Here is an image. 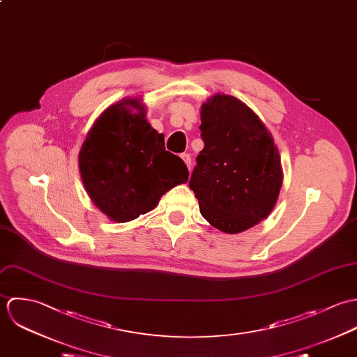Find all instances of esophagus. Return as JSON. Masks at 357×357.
Wrapping results in <instances>:
<instances>
[{"label":"esophagus","instance_id":"esophagus-1","mask_svg":"<svg viewBox=\"0 0 357 357\" xmlns=\"http://www.w3.org/2000/svg\"><path fill=\"white\" fill-rule=\"evenodd\" d=\"M181 157H182V160L185 161V164L188 165V168H189V171H190V169H192V157H190L189 154H186V153H183Z\"/></svg>","mask_w":357,"mask_h":357}]
</instances>
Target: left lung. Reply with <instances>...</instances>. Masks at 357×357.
<instances>
[{
	"label": "left lung",
	"instance_id": "1",
	"mask_svg": "<svg viewBox=\"0 0 357 357\" xmlns=\"http://www.w3.org/2000/svg\"><path fill=\"white\" fill-rule=\"evenodd\" d=\"M204 149L189 181L202 215L234 234L272 213L283 172L279 150L259 117L231 95L216 93L202 106Z\"/></svg>",
	"mask_w": 357,
	"mask_h": 357
}]
</instances>
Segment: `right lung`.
<instances>
[{
    "instance_id": "1",
    "label": "right lung",
    "mask_w": 357,
    "mask_h": 357,
    "mask_svg": "<svg viewBox=\"0 0 357 357\" xmlns=\"http://www.w3.org/2000/svg\"><path fill=\"white\" fill-rule=\"evenodd\" d=\"M78 165L93 204L119 223L151 211L189 178L183 160L165 150L164 135L147 123L138 98L121 99L102 113L82 143Z\"/></svg>"
}]
</instances>
